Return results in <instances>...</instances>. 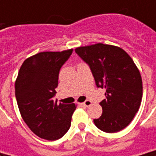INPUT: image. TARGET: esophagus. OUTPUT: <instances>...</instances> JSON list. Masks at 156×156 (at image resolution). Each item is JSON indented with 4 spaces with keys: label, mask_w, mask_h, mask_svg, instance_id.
I'll list each match as a JSON object with an SVG mask.
<instances>
[{
    "label": "esophagus",
    "mask_w": 156,
    "mask_h": 156,
    "mask_svg": "<svg viewBox=\"0 0 156 156\" xmlns=\"http://www.w3.org/2000/svg\"><path fill=\"white\" fill-rule=\"evenodd\" d=\"M91 104H92V102L90 101H88V100H86L84 102H82V105H84L85 107H89Z\"/></svg>",
    "instance_id": "esophagus-1"
}]
</instances>
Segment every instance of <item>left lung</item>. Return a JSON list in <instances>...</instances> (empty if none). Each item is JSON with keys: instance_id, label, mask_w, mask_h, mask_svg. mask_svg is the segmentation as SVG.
<instances>
[{"instance_id": "left-lung-1", "label": "left lung", "mask_w": 156, "mask_h": 156, "mask_svg": "<svg viewBox=\"0 0 156 156\" xmlns=\"http://www.w3.org/2000/svg\"><path fill=\"white\" fill-rule=\"evenodd\" d=\"M88 65L97 87L106 89L100 105L102 114L95 126L106 133L125 129L140 108L142 98L141 74L132 58L122 48L98 43L75 50Z\"/></svg>"}]
</instances>
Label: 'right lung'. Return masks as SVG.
Here are the masks:
<instances>
[{
	"instance_id": "obj_1",
	"label": "right lung",
	"mask_w": 156,
	"mask_h": 156,
	"mask_svg": "<svg viewBox=\"0 0 156 156\" xmlns=\"http://www.w3.org/2000/svg\"><path fill=\"white\" fill-rule=\"evenodd\" d=\"M73 53L41 52L22 63L15 81V97L23 121L37 136L62 138L70 128L75 104L54 101L60 69Z\"/></svg>"
}]
</instances>
